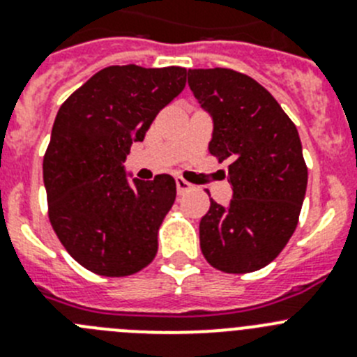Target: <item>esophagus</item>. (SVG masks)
I'll return each instance as SVG.
<instances>
[{"label": "esophagus", "instance_id": "esophagus-1", "mask_svg": "<svg viewBox=\"0 0 357 357\" xmlns=\"http://www.w3.org/2000/svg\"><path fill=\"white\" fill-rule=\"evenodd\" d=\"M175 182H176V193H178V195H184V193H188V191H191V189H193V185L189 184V182H185L184 178H181V176H178Z\"/></svg>", "mask_w": 357, "mask_h": 357}]
</instances>
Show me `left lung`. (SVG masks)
Listing matches in <instances>:
<instances>
[{
  "mask_svg": "<svg viewBox=\"0 0 357 357\" xmlns=\"http://www.w3.org/2000/svg\"><path fill=\"white\" fill-rule=\"evenodd\" d=\"M188 84L214 123L211 155L229 160L232 200H211L200 248L211 266L250 273L272 263L298 223L307 166L296 127L275 98L234 69H189Z\"/></svg>",
  "mask_w": 357,
  "mask_h": 357,
  "instance_id": "1",
  "label": "left lung"
}]
</instances>
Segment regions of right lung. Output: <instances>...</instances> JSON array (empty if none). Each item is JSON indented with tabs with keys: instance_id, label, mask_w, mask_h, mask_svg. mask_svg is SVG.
Masks as SVG:
<instances>
[{
	"instance_id": "obj_1",
	"label": "right lung",
	"mask_w": 357,
	"mask_h": 357,
	"mask_svg": "<svg viewBox=\"0 0 357 357\" xmlns=\"http://www.w3.org/2000/svg\"><path fill=\"white\" fill-rule=\"evenodd\" d=\"M185 73L178 66H109L56 112L43 160L48 216L69 255L89 272L127 277L155 257L175 178L130 184L123 162L159 110L182 93Z\"/></svg>"
}]
</instances>
